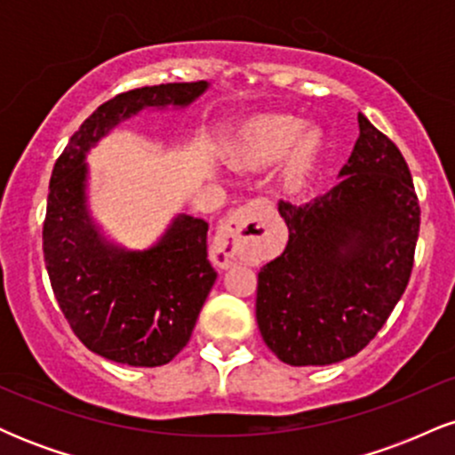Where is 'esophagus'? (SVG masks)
Instances as JSON below:
<instances>
[{
	"mask_svg": "<svg viewBox=\"0 0 455 455\" xmlns=\"http://www.w3.org/2000/svg\"><path fill=\"white\" fill-rule=\"evenodd\" d=\"M254 207L243 205L239 210L231 212L227 216V220L220 224L216 237V252L222 254L224 263H228L233 257L242 254L248 248L250 242L259 239V222H252Z\"/></svg>",
	"mask_w": 455,
	"mask_h": 455,
	"instance_id": "1",
	"label": "esophagus"
}]
</instances>
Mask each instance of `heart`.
<instances>
[{"label":"heart","instance_id":"obj_1","mask_svg":"<svg viewBox=\"0 0 455 455\" xmlns=\"http://www.w3.org/2000/svg\"><path fill=\"white\" fill-rule=\"evenodd\" d=\"M306 132L304 119L293 115H263L254 119L239 139L235 154L248 166H271L284 160L290 151L294 154L289 158V180H299L315 158L321 139L316 132Z\"/></svg>","mask_w":455,"mask_h":455}]
</instances>
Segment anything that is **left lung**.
Here are the masks:
<instances>
[{"label":"left lung","mask_w":455,"mask_h":455,"mask_svg":"<svg viewBox=\"0 0 455 455\" xmlns=\"http://www.w3.org/2000/svg\"><path fill=\"white\" fill-rule=\"evenodd\" d=\"M359 139L327 195L280 201L289 243L259 271L257 323L289 365H329L368 347L409 284L419 198L404 156L359 113Z\"/></svg>","instance_id":"8db88e82"}]
</instances>
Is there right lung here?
<instances>
[{
	"mask_svg": "<svg viewBox=\"0 0 455 455\" xmlns=\"http://www.w3.org/2000/svg\"><path fill=\"white\" fill-rule=\"evenodd\" d=\"M207 81L139 87L100 104L57 158L46 198L43 252L57 304L75 336L117 363L156 368L186 347L216 271L201 218L177 216L164 237L126 252L102 237L87 212L85 154L108 130L148 107H186Z\"/></svg>",
	"mask_w": 455,
	"mask_h": 455,
	"instance_id": "add662e5",
	"label": "right lung"
}]
</instances>
